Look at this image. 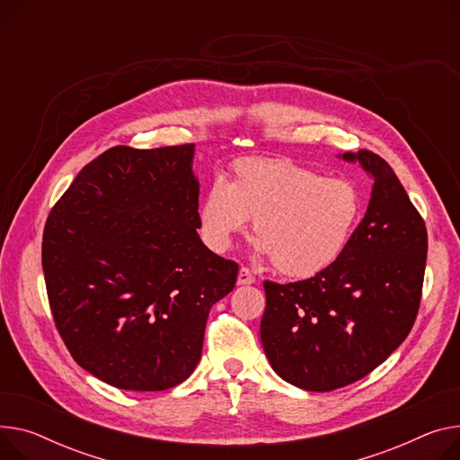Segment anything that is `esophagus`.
<instances>
[{
    "label": "esophagus",
    "mask_w": 460,
    "mask_h": 460,
    "mask_svg": "<svg viewBox=\"0 0 460 460\" xmlns=\"http://www.w3.org/2000/svg\"><path fill=\"white\" fill-rule=\"evenodd\" d=\"M236 283H238V285H253V283H255V275H253V271H252L250 268H246V266H242V268H240V271H238V279H236Z\"/></svg>",
    "instance_id": "1"
}]
</instances>
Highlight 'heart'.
Listing matches in <instances>:
<instances>
[{"instance_id":"1","label":"heart","mask_w":460,"mask_h":460,"mask_svg":"<svg viewBox=\"0 0 460 460\" xmlns=\"http://www.w3.org/2000/svg\"><path fill=\"white\" fill-rule=\"evenodd\" d=\"M362 214L364 194L348 177L285 159H242L227 182H210L198 220L207 246L227 252L253 218L257 248L275 270L309 279L344 255Z\"/></svg>"}]
</instances>
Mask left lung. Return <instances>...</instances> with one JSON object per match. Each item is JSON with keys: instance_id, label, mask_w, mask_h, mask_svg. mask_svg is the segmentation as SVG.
Here are the masks:
<instances>
[{"instance_id": "left-lung-1", "label": "left lung", "mask_w": 460, "mask_h": 460, "mask_svg": "<svg viewBox=\"0 0 460 460\" xmlns=\"http://www.w3.org/2000/svg\"><path fill=\"white\" fill-rule=\"evenodd\" d=\"M374 177L372 198L344 255L311 279L264 281V353L281 379L311 392L348 386L407 339L418 316L427 229L377 153H344Z\"/></svg>"}]
</instances>
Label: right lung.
Masks as SVG:
<instances>
[{
    "mask_svg": "<svg viewBox=\"0 0 460 460\" xmlns=\"http://www.w3.org/2000/svg\"><path fill=\"white\" fill-rule=\"evenodd\" d=\"M194 144L114 146L53 205L42 238L51 314L74 360L137 392L185 381L201 358L208 311L238 264L198 229Z\"/></svg>",
    "mask_w": 460,
    "mask_h": 460,
    "instance_id": "1",
    "label": "right lung"
}]
</instances>
